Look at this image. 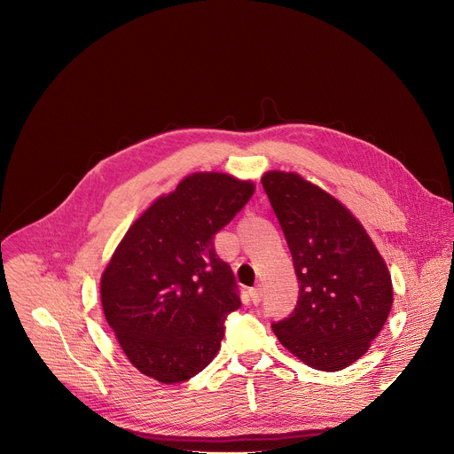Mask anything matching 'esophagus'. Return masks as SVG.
<instances>
[{
    "label": "esophagus",
    "mask_w": 454,
    "mask_h": 454,
    "mask_svg": "<svg viewBox=\"0 0 454 454\" xmlns=\"http://www.w3.org/2000/svg\"><path fill=\"white\" fill-rule=\"evenodd\" d=\"M249 295H251V301H253V304H260V301H262V295H263V290H262V286H260V285H256L254 288H251V290H249Z\"/></svg>",
    "instance_id": "34e87169"
}]
</instances>
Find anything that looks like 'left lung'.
Returning <instances> with one entry per match:
<instances>
[{
    "instance_id": "1",
    "label": "left lung",
    "mask_w": 454,
    "mask_h": 454,
    "mask_svg": "<svg viewBox=\"0 0 454 454\" xmlns=\"http://www.w3.org/2000/svg\"><path fill=\"white\" fill-rule=\"evenodd\" d=\"M262 184L299 281L294 313L272 331L309 368L341 372L370 350L387 322L395 301L389 269L333 194L294 171H267Z\"/></svg>"
}]
</instances>
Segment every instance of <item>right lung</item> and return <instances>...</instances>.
Here are the masks:
<instances>
[{
    "label": "right lung",
    "mask_w": 454,
    "mask_h": 454,
    "mask_svg": "<svg viewBox=\"0 0 454 454\" xmlns=\"http://www.w3.org/2000/svg\"><path fill=\"white\" fill-rule=\"evenodd\" d=\"M254 189V182L221 171L187 175L153 200L116 246L100 276L102 309L143 375L184 382L217 356L223 324L240 299L212 239Z\"/></svg>",
    "instance_id": "1"
}]
</instances>
